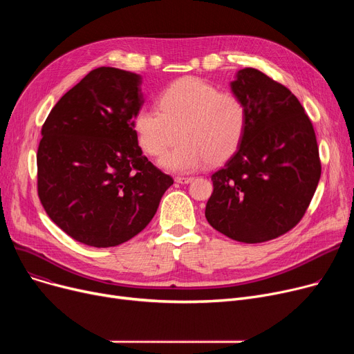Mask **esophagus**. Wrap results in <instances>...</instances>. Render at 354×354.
I'll return each mask as SVG.
<instances>
[{"mask_svg":"<svg viewBox=\"0 0 354 354\" xmlns=\"http://www.w3.org/2000/svg\"><path fill=\"white\" fill-rule=\"evenodd\" d=\"M175 180H176L178 183L185 185V183H189V182H192V180H194V178H191V176H176V178H175Z\"/></svg>","mask_w":354,"mask_h":354,"instance_id":"esophagus-1","label":"esophagus"}]
</instances>
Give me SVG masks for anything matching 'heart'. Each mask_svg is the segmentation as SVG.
Masks as SVG:
<instances>
[{
	"label": "heart",
	"instance_id": "b5f03b06",
	"mask_svg": "<svg viewBox=\"0 0 354 354\" xmlns=\"http://www.w3.org/2000/svg\"><path fill=\"white\" fill-rule=\"evenodd\" d=\"M247 124L243 99L191 76L160 93L159 109L146 106L135 118L139 145L151 156L164 153L181 133L184 140L159 160L165 169L179 174L230 159L243 143Z\"/></svg>",
	"mask_w": 354,
	"mask_h": 354
}]
</instances>
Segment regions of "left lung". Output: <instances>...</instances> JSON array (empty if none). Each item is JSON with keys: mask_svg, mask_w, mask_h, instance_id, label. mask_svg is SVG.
I'll use <instances>...</instances> for the list:
<instances>
[{"mask_svg": "<svg viewBox=\"0 0 354 354\" xmlns=\"http://www.w3.org/2000/svg\"><path fill=\"white\" fill-rule=\"evenodd\" d=\"M231 91L247 104L243 143L211 179L209 225L245 244L266 243L299 224L317 188L322 163L304 107L283 84L247 67Z\"/></svg>", "mask_w": 354, "mask_h": 354, "instance_id": "8db88e82", "label": "left lung"}]
</instances>
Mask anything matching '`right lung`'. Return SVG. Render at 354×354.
Masks as SVG:
<instances>
[{
  "label": "right lung",
  "instance_id": "add662e5",
  "mask_svg": "<svg viewBox=\"0 0 354 354\" xmlns=\"http://www.w3.org/2000/svg\"><path fill=\"white\" fill-rule=\"evenodd\" d=\"M142 76L99 67L70 88L43 124L37 187L55 225L82 244L107 248L146 228L174 183L143 155L135 118Z\"/></svg>",
  "mask_w": 354,
  "mask_h": 354
}]
</instances>
